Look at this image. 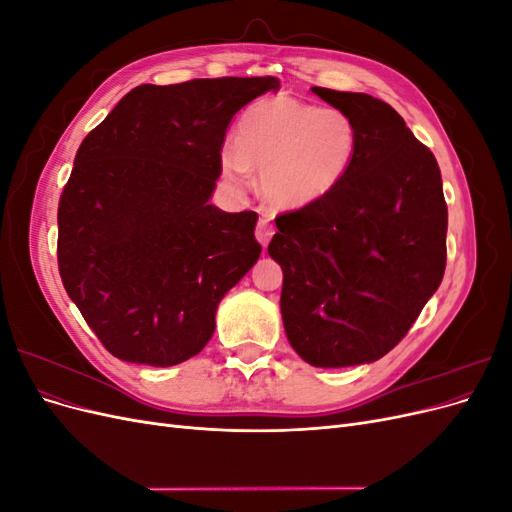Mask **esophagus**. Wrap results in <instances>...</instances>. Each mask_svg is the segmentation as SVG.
I'll return each instance as SVG.
<instances>
[{
  "label": "esophagus",
  "instance_id": "34e87169",
  "mask_svg": "<svg viewBox=\"0 0 512 512\" xmlns=\"http://www.w3.org/2000/svg\"><path fill=\"white\" fill-rule=\"evenodd\" d=\"M271 237H273V226H271L269 218H260V220H258V226H256V239H258V243H260L262 247H267L269 241H271Z\"/></svg>",
  "mask_w": 512,
  "mask_h": 512
}]
</instances>
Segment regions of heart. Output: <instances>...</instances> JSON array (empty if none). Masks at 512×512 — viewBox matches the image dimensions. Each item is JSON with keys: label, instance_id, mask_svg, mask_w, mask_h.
I'll list each match as a JSON object with an SVG mask.
<instances>
[{"label": "heart", "instance_id": "heart-1", "mask_svg": "<svg viewBox=\"0 0 512 512\" xmlns=\"http://www.w3.org/2000/svg\"><path fill=\"white\" fill-rule=\"evenodd\" d=\"M356 151L359 130L348 113L277 96L241 115L237 141L220 149V168L232 183L260 170L262 192L275 207L301 209L344 181Z\"/></svg>", "mask_w": 512, "mask_h": 512}]
</instances>
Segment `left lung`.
<instances>
[{"label": "left lung", "mask_w": 512, "mask_h": 512, "mask_svg": "<svg viewBox=\"0 0 512 512\" xmlns=\"http://www.w3.org/2000/svg\"><path fill=\"white\" fill-rule=\"evenodd\" d=\"M312 91L352 117L359 151L329 196L275 218L269 256L284 273V331L314 367L374 363L442 282L440 168L393 106L354 91Z\"/></svg>", "instance_id": "1"}]
</instances>
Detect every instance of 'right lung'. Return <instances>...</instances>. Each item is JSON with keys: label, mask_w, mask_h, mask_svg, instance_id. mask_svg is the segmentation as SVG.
Instances as JSON below:
<instances>
[{"label": "right lung", "mask_w": 512, "mask_h": 512, "mask_svg": "<svg viewBox=\"0 0 512 512\" xmlns=\"http://www.w3.org/2000/svg\"><path fill=\"white\" fill-rule=\"evenodd\" d=\"M275 89V76L138 85L76 151L57 209L59 275L117 359L188 361L256 265L258 215L209 200L228 123Z\"/></svg>", "instance_id": "obj_1"}]
</instances>
